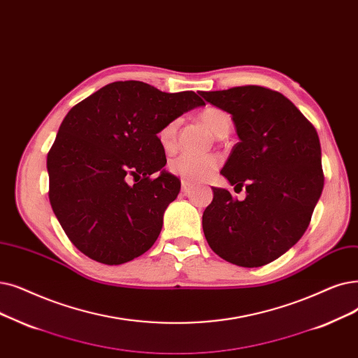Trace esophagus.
<instances>
[{
	"instance_id": "obj_1",
	"label": "esophagus",
	"mask_w": 358,
	"mask_h": 358,
	"mask_svg": "<svg viewBox=\"0 0 358 358\" xmlns=\"http://www.w3.org/2000/svg\"><path fill=\"white\" fill-rule=\"evenodd\" d=\"M190 187H192V185H190L187 181H182V184H181V192H182L184 194H187V193L190 192Z\"/></svg>"
}]
</instances>
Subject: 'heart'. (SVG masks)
<instances>
[{
	"instance_id": "obj_1",
	"label": "heart",
	"mask_w": 358,
	"mask_h": 358,
	"mask_svg": "<svg viewBox=\"0 0 358 358\" xmlns=\"http://www.w3.org/2000/svg\"><path fill=\"white\" fill-rule=\"evenodd\" d=\"M200 121L205 124L206 129L217 138H222L231 130L232 120L229 114L220 110V108H205L199 114ZM180 120H171L158 131V141L164 150H173L177 143ZM220 166V159L213 155L208 157H194V155L182 153L173 158L168 164V169L171 173L181 177L187 182H200L208 180L215 171Z\"/></svg>"
}]
</instances>
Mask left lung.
Wrapping results in <instances>:
<instances>
[{
  "label": "left lung",
  "instance_id": "1",
  "mask_svg": "<svg viewBox=\"0 0 358 358\" xmlns=\"http://www.w3.org/2000/svg\"><path fill=\"white\" fill-rule=\"evenodd\" d=\"M232 115L240 142L221 174L247 196L213 190L203 212L212 250L243 268H259L282 256L306 232L323 190L322 150L316 129L276 90L247 85L200 92Z\"/></svg>",
  "mask_w": 358,
  "mask_h": 358
}]
</instances>
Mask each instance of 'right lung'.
<instances>
[{"mask_svg": "<svg viewBox=\"0 0 358 358\" xmlns=\"http://www.w3.org/2000/svg\"><path fill=\"white\" fill-rule=\"evenodd\" d=\"M205 105L192 90L166 93L127 80L74 105L48 152L50 201L76 248L103 265L142 256L157 241L180 180L162 171L158 131ZM157 170L159 178H153Z\"/></svg>", "mask_w": 358, "mask_h": 358, "instance_id": "add662e5", "label": "right lung"}]
</instances>
